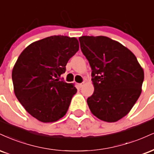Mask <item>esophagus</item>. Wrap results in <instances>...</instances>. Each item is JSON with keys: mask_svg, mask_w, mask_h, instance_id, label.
<instances>
[{"mask_svg": "<svg viewBox=\"0 0 154 154\" xmlns=\"http://www.w3.org/2000/svg\"><path fill=\"white\" fill-rule=\"evenodd\" d=\"M83 85H84V82H82V83H79V84H78V87H79V88H82Z\"/></svg>", "mask_w": 154, "mask_h": 154, "instance_id": "1", "label": "esophagus"}]
</instances>
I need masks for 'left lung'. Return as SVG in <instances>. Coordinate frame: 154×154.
<instances>
[{
  "label": "left lung",
  "instance_id": "8db88e82",
  "mask_svg": "<svg viewBox=\"0 0 154 154\" xmlns=\"http://www.w3.org/2000/svg\"><path fill=\"white\" fill-rule=\"evenodd\" d=\"M79 40L91 66L95 89L87 100L89 108L100 120L118 121L139 97L143 69L132 51L118 42L103 36H83Z\"/></svg>",
  "mask_w": 154,
  "mask_h": 154
}]
</instances>
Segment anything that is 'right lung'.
<instances>
[{
	"label": "right lung",
	"mask_w": 154,
	"mask_h": 154,
	"mask_svg": "<svg viewBox=\"0 0 154 154\" xmlns=\"http://www.w3.org/2000/svg\"><path fill=\"white\" fill-rule=\"evenodd\" d=\"M79 50L75 37L51 36L33 42L22 51L12 71L14 93L31 116L52 123L65 116L77 90L59 81L69 59Z\"/></svg>",
	"instance_id": "1"
}]
</instances>
